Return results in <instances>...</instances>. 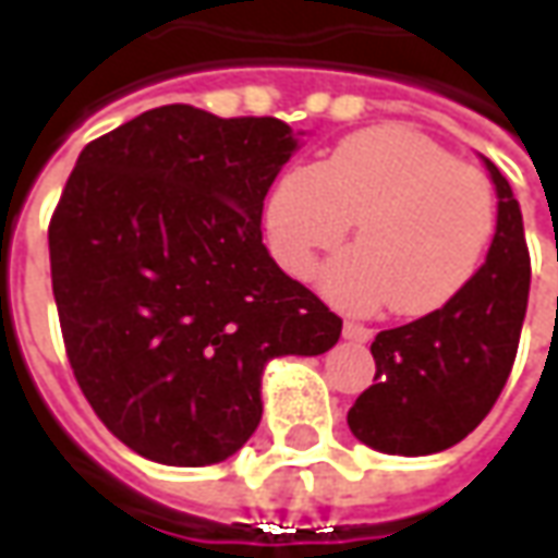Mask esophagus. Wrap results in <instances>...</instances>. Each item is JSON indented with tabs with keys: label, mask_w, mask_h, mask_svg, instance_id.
Wrapping results in <instances>:
<instances>
[{
	"label": "esophagus",
	"mask_w": 558,
	"mask_h": 558,
	"mask_svg": "<svg viewBox=\"0 0 558 558\" xmlns=\"http://www.w3.org/2000/svg\"><path fill=\"white\" fill-rule=\"evenodd\" d=\"M343 338L352 340V343H367V340L374 338V331L359 326V323H343Z\"/></svg>",
	"instance_id": "34e87169"
}]
</instances>
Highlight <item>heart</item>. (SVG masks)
<instances>
[{"mask_svg":"<svg viewBox=\"0 0 558 558\" xmlns=\"http://www.w3.org/2000/svg\"><path fill=\"white\" fill-rule=\"evenodd\" d=\"M355 220L359 244L319 275L331 302L371 314L439 311L475 278L496 230L487 179L403 125L352 134L314 170L280 175L266 199V235L280 268L307 278Z\"/></svg>","mask_w":558,"mask_h":558,"instance_id":"heart-1","label":"heart"}]
</instances>
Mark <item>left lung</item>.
Masks as SVG:
<instances>
[{"mask_svg":"<svg viewBox=\"0 0 558 558\" xmlns=\"http://www.w3.org/2000/svg\"><path fill=\"white\" fill-rule=\"evenodd\" d=\"M481 160L499 199L484 266L445 307L379 331L371 343L376 383L347 424L383 454L424 457L466 439L511 374L532 268L514 191L493 160Z\"/></svg>","mask_w":558,"mask_h":558,"instance_id":"obj_1","label":"left lung"}]
</instances>
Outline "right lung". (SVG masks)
Masks as SVG:
<instances>
[{
    "label": "right lung",
    "mask_w": 558,
    "mask_h": 558,
    "mask_svg": "<svg viewBox=\"0 0 558 558\" xmlns=\"http://www.w3.org/2000/svg\"><path fill=\"white\" fill-rule=\"evenodd\" d=\"M302 131L187 104L80 151L50 220V275L83 395L140 457L208 466L263 418V371L323 355L340 316L263 244V199Z\"/></svg>",
    "instance_id": "add662e5"
}]
</instances>
